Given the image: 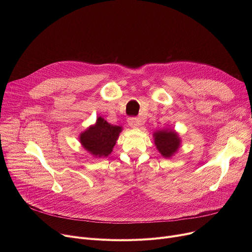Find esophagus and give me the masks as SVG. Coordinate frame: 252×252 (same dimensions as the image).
<instances>
[{"label": "esophagus", "instance_id": "esophagus-1", "mask_svg": "<svg viewBox=\"0 0 252 252\" xmlns=\"http://www.w3.org/2000/svg\"><path fill=\"white\" fill-rule=\"evenodd\" d=\"M127 124L131 127H137L140 125H142V119L137 118V117H129V118H127Z\"/></svg>", "mask_w": 252, "mask_h": 252}]
</instances>
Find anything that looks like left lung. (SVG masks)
I'll list each match as a JSON object with an SVG mask.
<instances>
[{
    "label": "left lung",
    "mask_w": 252,
    "mask_h": 252,
    "mask_svg": "<svg viewBox=\"0 0 252 252\" xmlns=\"http://www.w3.org/2000/svg\"><path fill=\"white\" fill-rule=\"evenodd\" d=\"M156 148L162 156L170 157L180 146V139L174 130H159L154 134Z\"/></svg>",
    "instance_id": "obj_1"
}]
</instances>
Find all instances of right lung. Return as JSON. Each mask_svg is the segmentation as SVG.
<instances>
[{
	"instance_id": "1",
	"label": "right lung",
	"mask_w": 252,
	"mask_h": 252,
	"mask_svg": "<svg viewBox=\"0 0 252 252\" xmlns=\"http://www.w3.org/2000/svg\"><path fill=\"white\" fill-rule=\"evenodd\" d=\"M121 131V126H111L102 117H99L95 126H90L81 134L79 140L84 148L93 155L107 156L111 153Z\"/></svg>"
}]
</instances>
